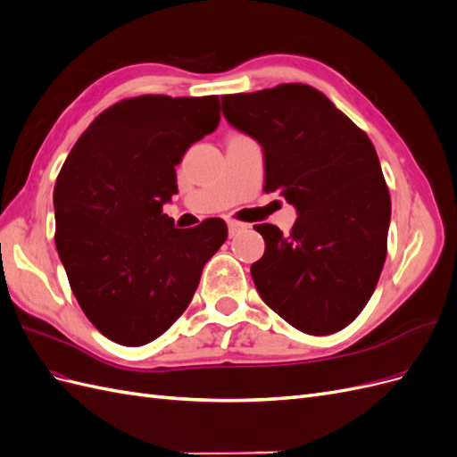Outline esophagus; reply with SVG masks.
<instances>
[{
    "mask_svg": "<svg viewBox=\"0 0 457 457\" xmlns=\"http://www.w3.org/2000/svg\"><path fill=\"white\" fill-rule=\"evenodd\" d=\"M227 227H228V237H230V238H232V237H237V234H240V232H244V230L250 228V225L240 223V220H228Z\"/></svg>",
    "mask_w": 457,
    "mask_h": 457,
    "instance_id": "34e87169",
    "label": "esophagus"
}]
</instances>
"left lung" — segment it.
<instances>
[{
	"mask_svg": "<svg viewBox=\"0 0 457 457\" xmlns=\"http://www.w3.org/2000/svg\"><path fill=\"white\" fill-rule=\"evenodd\" d=\"M223 116L262 148L265 192L297 212L292 232L262 223L259 295L287 324L328 336L361 314L386 255L391 196L368 135L305 84L223 95Z\"/></svg>",
	"mask_w": 457,
	"mask_h": 457,
	"instance_id": "8db88e82",
	"label": "left lung"
}]
</instances>
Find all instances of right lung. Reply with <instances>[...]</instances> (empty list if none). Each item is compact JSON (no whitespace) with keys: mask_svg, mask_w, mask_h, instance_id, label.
<instances>
[{"mask_svg":"<svg viewBox=\"0 0 457 457\" xmlns=\"http://www.w3.org/2000/svg\"><path fill=\"white\" fill-rule=\"evenodd\" d=\"M219 96L143 95L81 133L53 192L54 244L89 322L141 347L185 312L202 269L227 240L223 219L181 230L162 212L175 165L219 126Z\"/></svg>","mask_w":457,"mask_h":457,"instance_id":"add662e5","label":"right lung"}]
</instances>
